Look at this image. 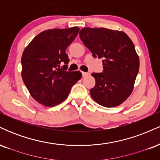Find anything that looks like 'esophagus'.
I'll use <instances>...</instances> for the list:
<instances>
[{"label": "esophagus", "mask_w": 160, "mask_h": 160, "mask_svg": "<svg viewBox=\"0 0 160 160\" xmlns=\"http://www.w3.org/2000/svg\"><path fill=\"white\" fill-rule=\"evenodd\" d=\"M87 75H89V73L82 72V77H86V76H87Z\"/></svg>", "instance_id": "1"}]
</instances>
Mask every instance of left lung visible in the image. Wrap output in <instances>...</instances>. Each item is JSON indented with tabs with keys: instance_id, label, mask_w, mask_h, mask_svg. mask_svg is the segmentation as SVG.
<instances>
[{
	"instance_id": "8db88e82",
	"label": "left lung",
	"mask_w": 160,
	"mask_h": 160,
	"mask_svg": "<svg viewBox=\"0 0 160 160\" xmlns=\"http://www.w3.org/2000/svg\"><path fill=\"white\" fill-rule=\"evenodd\" d=\"M80 38L94 58H102V73H92L90 95L106 108L116 107L129 96L139 71L135 45L126 34L104 28H83Z\"/></svg>"
}]
</instances>
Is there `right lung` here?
<instances>
[{
    "label": "right lung",
    "instance_id": "right-lung-1",
    "mask_svg": "<svg viewBox=\"0 0 160 160\" xmlns=\"http://www.w3.org/2000/svg\"><path fill=\"white\" fill-rule=\"evenodd\" d=\"M79 30L72 27L43 31L24 50L22 78L30 94L39 103L48 107L61 103L81 78L79 71H67L70 60L65 52ZM61 63L64 65L60 67Z\"/></svg>",
    "mask_w": 160,
    "mask_h": 160
}]
</instances>
